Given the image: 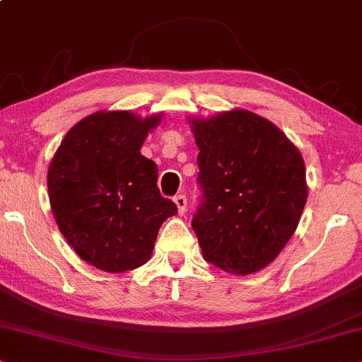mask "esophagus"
Masks as SVG:
<instances>
[{"label": "esophagus", "instance_id": "obj_1", "mask_svg": "<svg viewBox=\"0 0 362 362\" xmlns=\"http://www.w3.org/2000/svg\"><path fill=\"white\" fill-rule=\"evenodd\" d=\"M173 202H175L178 214L184 215L187 211V197L185 195H177L175 199H173Z\"/></svg>", "mask_w": 362, "mask_h": 362}]
</instances>
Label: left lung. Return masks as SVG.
<instances>
[{
  "mask_svg": "<svg viewBox=\"0 0 362 362\" xmlns=\"http://www.w3.org/2000/svg\"><path fill=\"white\" fill-rule=\"evenodd\" d=\"M204 192L192 220L206 262L245 276L290 242L308 199L301 152L273 122L247 109L189 119Z\"/></svg>",
  "mask_w": 362,
  "mask_h": 362,
  "instance_id": "8db88e82",
  "label": "left lung"
}]
</instances>
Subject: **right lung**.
Wrapping results in <instances>:
<instances>
[{
	"label": "right lung",
	"mask_w": 362,
	"mask_h": 362,
	"mask_svg": "<svg viewBox=\"0 0 362 362\" xmlns=\"http://www.w3.org/2000/svg\"><path fill=\"white\" fill-rule=\"evenodd\" d=\"M162 114L98 110L69 129L47 170L62 237L84 262L109 273L151 259L160 225L177 205L157 189V165L141 153Z\"/></svg>",
	"instance_id": "obj_1"
}]
</instances>
